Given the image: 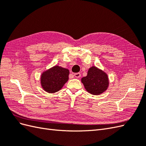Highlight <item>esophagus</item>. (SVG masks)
I'll list each match as a JSON object with an SVG mask.
<instances>
[{
	"label": "esophagus",
	"instance_id": "1",
	"mask_svg": "<svg viewBox=\"0 0 146 146\" xmlns=\"http://www.w3.org/2000/svg\"><path fill=\"white\" fill-rule=\"evenodd\" d=\"M74 76H75V77H76V78H80L81 74H80V73L77 72V73H75L74 74Z\"/></svg>",
	"mask_w": 146,
	"mask_h": 146
}]
</instances>
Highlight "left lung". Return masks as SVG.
Returning <instances> with one entry per match:
<instances>
[{
	"mask_svg": "<svg viewBox=\"0 0 146 146\" xmlns=\"http://www.w3.org/2000/svg\"><path fill=\"white\" fill-rule=\"evenodd\" d=\"M85 90L92 95H99L107 91L109 86V78L104 70L93 66L88 71L86 77L82 78Z\"/></svg>",
	"mask_w": 146,
	"mask_h": 146,
	"instance_id": "1",
	"label": "left lung"
}]
</instances>
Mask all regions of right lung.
I'll return each mask as SVG.
<instances>
[{
  "label": "right lung",
  "mask_w": 146,
  "mask_h": 146,
  "mask_svg": "<svg viewBox=\"0 0 146 146\" xmlns=\"http://www.w3.org/2000/svg\"><path fill=\"white\" fill-rule=\"evenodd\" d=\"M69 75V69L58 65L53 66L41 75V87L48 93H55L60 91L68 81Z\"/></svg>",
  "instance_id": "right-lung-1"
}]
</instances>
